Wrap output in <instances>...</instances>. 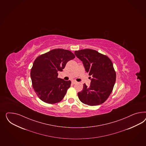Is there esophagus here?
Here are the masks:
<instances>
[{
  "instance_id": "esophagus-1",
  "label": "esophagus",
  "mask_w": 146,
  "mask_h": 146,
  "mask_svg": "<svg viewBox=\"0 0 146 146\" xmlns=\"http://www.w3.org/2000/svg\"><path fill=\"white\" fill-rule=\"evenodd\" d=\"M76 83H77V82H76V81H75V80H72V84H75Z\"/></svg>"
}]
</instances>
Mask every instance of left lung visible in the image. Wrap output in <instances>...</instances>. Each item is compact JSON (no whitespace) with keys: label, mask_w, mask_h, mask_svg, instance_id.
<instances>
[{"label":"left lung","mask_w":146,"mask_h":146,"mask_svg":"<svg viewBox=\"0 0 146 146\" xmlns=\"http://www.w3.org/2000/svg\"><path fill=\"white\" fill-rule=\"evenodd\" d=\"M75 54L82 61L89 76H92L90 85L88 87L84 84L83 90L78 93L79 100L91 106L103 104L113 91L116 82V74L111 61L91 49L76 50Z\"/></svg>","instance_id":"obj_1"}]
</instances>
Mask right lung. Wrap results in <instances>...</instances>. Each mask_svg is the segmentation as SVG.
Listing matches in <instances>:
<instances>
[{"label":"right lung","instance_id":"1","mask_svg":"<svg viewBox=\"0 0 146 146\" xmlns=\"http://www.w3.org/2000/svg\"><path fill=\"white\" fill-rule=\"evenodd\" d=\"M75 58L71 51L57 48L36 58L30 76L34 91L40 100L49 104L62 100L71 81L58 78V72L62 71L67 63Z\"/></svg>","mask_w":146,"mask_h":146}]
</instances>
